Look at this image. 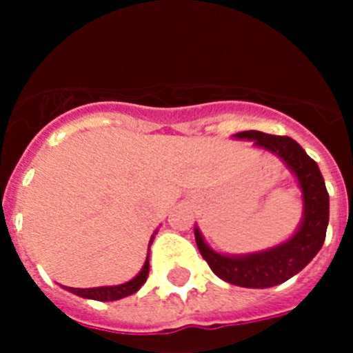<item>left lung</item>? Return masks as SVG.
<instances>
[{"label":"left lung","mask_w":353,"mask_h":353,"mask_svg":"<svg viewBox=\"0 0 353 353\" xmlns=\"http://www.w3.org/2000/svg\"><path fill=\"white\" fill-rule=\"evenodd\" d=\"M236 138L252 140L258 147L279 155L290 167L302 190L304 219L295 236L287 243L248 256H223L212 251L198 229H194V237L203 259L216 276L232 285L268 288L297 275L323 248L330 220V194L318 163L295 140L261 131H243Z\"/></svg>","instance_id":"8db88e82"}]
</instances>
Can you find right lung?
Wrapping results in <instances>:
<instances>
[{
    "label": "right lung",
    "instance_id": "right-lung-1",
    "mask_svg": "<svg viewBox=\"0 0 353 353\" xmlns=\"http://www.w3.org/2000/svg\"><path fill=\"white\" fill-rule=\"evenodd\" d=\"M148 270H150V265H148V258L145 261L143 268L141 272L134 276L133 280L130 282L123 283V285H114V287H97V288H73V287H66V290H70L71 294L80 295V297L85 299H94V301H102V302H109V301H117V299L128 297V295L134 294L137 290H140V287L147 282L148 276Z\"/></svg>",
    "mask_w": 353,
    "mask_h": 353
}]
</instances>
